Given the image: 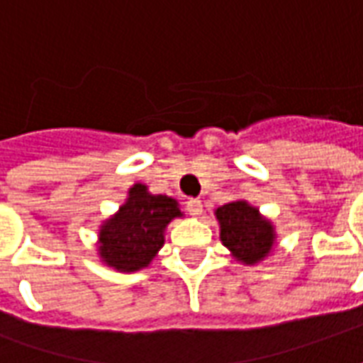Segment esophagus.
I'll list each match as a JSON object with an SVG mask.
<instances>
[{"label":"esophagus","instance_id":"1","mask_svg":"<svg viewBox=\"0 0 363 363\" xmlns=\"http://www.w3.org/2000/svg\"><path fill=\"white\" fill-rule=\"evenodd\" d=\"M186 210L190 212V216L198 218V216H202V202L198 198H190L189 202H186Z\"/></svg>","mask_w":363,"mask_h":363}]
</instances>
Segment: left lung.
Masks as SVG:
<instances>
[{
	"label": "left lung",
	"mask_w": 363,
	"mask_h": 363,
	"mask_svg": "<svg viewBox=\"0 0 363 363\" xmlns=\"http://www.w3.org/2000/svg\"><path fill=\"white\" fill-rule=\"evenodd\" d=\"M220 225V239L231 257L245 267H257L272 255L276 247V228L262 216L257 206L237 198L220 206L216 212Z\"/></svg>",
	"instance_id": "8db88e82"
}]
</instances>
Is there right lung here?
Listing matches in <instances>:
<instances>
[{
  "label": "right lung",
  "mask_w": 363,
  "mask_h": 363,
  "mask_svg": "<svg viewBox=\"0 0 363 363\" xmlns=\"http://www.w3.org/2000/svg\"><path fill=\"white\" fill-rule=\"evenodd\" d=\"M179 202L165 194H151L147 184L135 182L111 218L101 223L96 255L116 272H138L147 268L165 245V229L182 218Z\"/></svg>",
  "instance_id": "obj_1"
}]
</instances>
